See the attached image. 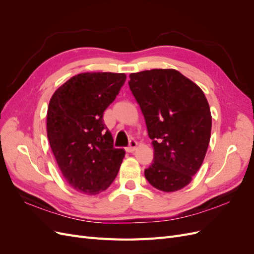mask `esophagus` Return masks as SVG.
I'll return each instance as SVG.
<instances>
[{
  "label": "esophagus",
  "mask_w": 254,
  "mask_h": 254,
  "mask_svg": "<svg viewBox=\"0 0 254 254\" xmlns=\"http://www.w3.org/2000/svg\"><path fill=\"white\" fill-rule=\"evenodd\" d=\"M136 146H137V143L134 140H131V141L129 142L128 147H126V151L127 152H133L135 150V148H136Z\"/></svg>",
  "instance_id": "1"
}]
</instances>
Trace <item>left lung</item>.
<instances>
[{
  "mask_svg": "<svg viewBox=\"0 0 254 254\" xmlns=\"http://www.w3.org/2000/svg\"><path fill=\"white\" fill-rule=\"evenodd\" d=\"M129 78L155 151L145 178L165 193L186 188L210 143L212 115L203 91L174 68L131 73Z\"/></svg>",
  "mask_w": 254,
  "mask_h": 254,
  "instance_id": "obj_1",
  "label": "left lung"
}]
</instances>
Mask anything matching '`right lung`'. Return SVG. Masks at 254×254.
Wrapping results in <instances>:
<instances>
[{"instance_id": "add662e5", "label": "right lung", "mask_w": 254, "mask_h": 254, "mask_svg": "<svg viewBox=\"0 0 254 254\" xmlns=\"http://www.w3.org/2000/svg\"><path fill=\"white\" fill-rule=\"evenodd\" d=\"M124 73H80L60 86L50 99L47 131L64 178L75 190L97 195L117 177L125 150L113 147L104 111L114 101Z\"/></svg>"}]
</instances>
